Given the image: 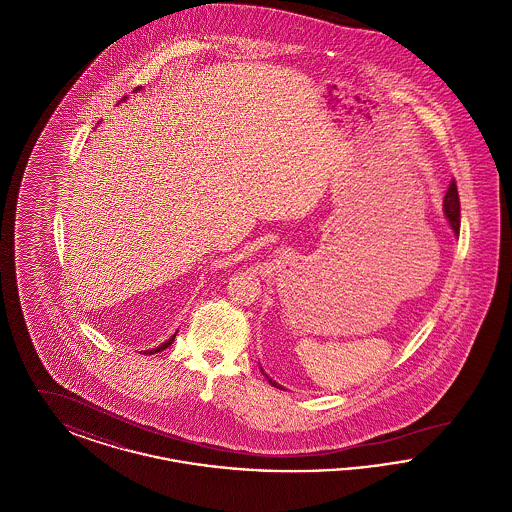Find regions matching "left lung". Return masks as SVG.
I'll list each match as a JSON object with an SVG mask.
<instances>
[{"label": "left lung", "instance_id": "1", "mask_svg": "<svg viewBox=\"0 0 512 512\" xmlns=\"http://www.w3.org/2000/svg\"><path fill=\"white\" fill-rule=\"evenodd\" d=\"M443 207H445V217L449 220V224H451V228L455 230V234H459V230H461V201H459V190H457V182L455 180H451V184H449V190H447V194H445V199H443ZM261 372H263V368H261ZM265 374V372H263ZM267 376V374H265ZM268 382H270V386H274V388H280L276 382H272L270 378L267 376ZM282 390V388H280Z\"/></svg>", "mask_w": 512, "mask_h": 512}]
</instances>
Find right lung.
Instances as JSON below:
<instances>
[{"mask_svg": "<svg viewBox=\"0 0 512 512\" xmlns=\"http://www.w3.org/2000/svg\"><path fill=\"white\" fill-rule=\"evenodd\" d=\"M138 90H140V88H136V92H138ZM174 338H176V334H174V336H172L171 340H167V341H165V343H161V345H159V347H157V349H151V351H147V353H149V355H151V353H159V351H163V349H167V347H169V345H172V341H174Z\"/></svg>", "mask_w": 512, "mask_h": 512, "instance_id": "add662e5", "label": "right lung"}]
</instances>
